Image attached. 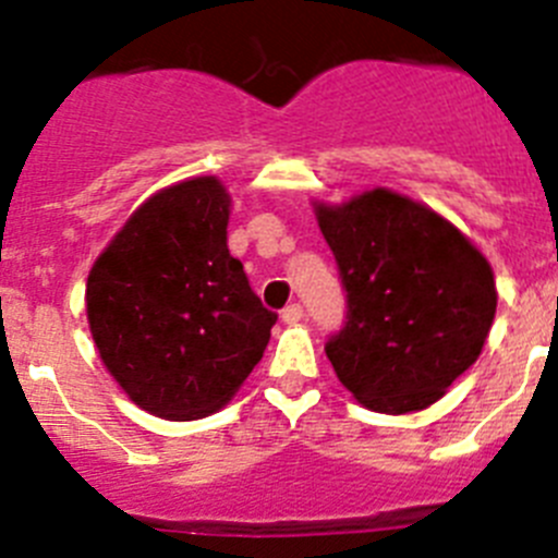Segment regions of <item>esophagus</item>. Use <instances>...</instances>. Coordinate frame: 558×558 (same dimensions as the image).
Returning a JSON list of instances; mask_svg holds the SVG:
<instances>
[{
	"instance_id": "1",
	"label": "esophagus",
	"mask_w": 558,
	"mask_h": 558,
	"mask_svg": "<svg viewBox=\"0 0 558 558\" xmlns=\"http://www.w3.org/2000/svg\"><path fill=\"white\" fill-rule=\"evenodd\" d=\"M280 319H283L286 325H296V322L303 319V305H300V303L286 305V308L280 311Z\"/></svg>"
}]
</instances>
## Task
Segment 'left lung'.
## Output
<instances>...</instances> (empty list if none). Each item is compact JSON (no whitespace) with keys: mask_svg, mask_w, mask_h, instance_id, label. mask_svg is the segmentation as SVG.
<instances>
[{"mask_svg":"<svg viewBox=\"0 0 558 558\" xmlns=\"http://www.w3.org/2000/svg\"><path fill=\"white\" fill-rule=\"evenodd\" d=\"M347 291V322L325 352L368 410H424L476 363L496 319L482 253L440 215L390 190L316 206Z\"/></svg>","mask_w":558,"mask_h":558,"instance_id":"left-lung-1","label":"left lung"}]
</instances>
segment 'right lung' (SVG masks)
I'll use <instances>...</instances> for the list:
<instances>
[{
    "instance_id": "1",
    "label": "right lung",
    "mask_w": 558,
    "mask_h": 558,
    "mask_svg": "<svg viewBox=\"0 0 558 558\" xmlns=\"http://www.w3.org/2000/svg\"><path fill=\"white\" fill-rule=\"evenodd\" d=\"M228 206L215 175L156 192L87 278V322L104 366L159 418L220 410L262 361L278 322L228 253Z\"/></svg>"
}]
</instances>
